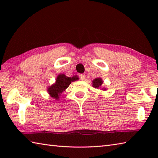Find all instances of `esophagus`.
I'll return each mask as SVG.
<instances>
[{
    "label": "esophagus",
    "mask_w": 158,
    "mask_h": 158,
    "mask_svg": "<svg viewBox=\"0 0 158 158\" xmlns=\"http://www.w3.org/2000/svg\"><path fill=\"white\" fill-rule=\"evenodd\" d=\"M80 79H81V80H85V74H81V75H80Z\"/></svg>",
    "instance_id": "1"
}]
</instances>
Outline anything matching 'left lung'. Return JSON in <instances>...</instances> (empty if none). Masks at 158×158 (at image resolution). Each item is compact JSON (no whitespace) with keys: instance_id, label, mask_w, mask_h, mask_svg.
<instances>
[{"instance_id":"1","label":"left lung","mask_w":158,"mask_h":158,"mask_svg":"<svg viewBox=\"0 0 158 158\" xmlns=\"http://www.w3.org/2000/svg\"><path fill=\"white\" fill-rule=\"evenodd\" d=\"M102 79L101 78H96L93 81V86L96 89H98V88H100L102 84ZM103 90H105L106 89H102Z\"/></svg>"}]
</instances>
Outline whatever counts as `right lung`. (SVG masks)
Here are the masks:
<instances>
[{
	"label": "right lung",
	"instance_id": "obj_1",
	"mask_svg": "<svg viewBox=\"0 0 158 158\" xmlns=\"http://www.w3.org/2000/svg\"><path fill=\"white\" fill-rule=\"evenodd\" d=\"M79 77L77 76L68 77L64 74H60L58 75L56 79L55 84L48 88L47 91L51 97L56 99V100H58L61 93L65 91V89L71 84V82L77 81Z\"/></svg>",
	"mask_w": 158,
	"mask_h": 158
}]
</instances>
